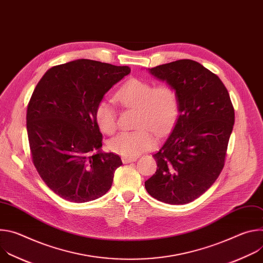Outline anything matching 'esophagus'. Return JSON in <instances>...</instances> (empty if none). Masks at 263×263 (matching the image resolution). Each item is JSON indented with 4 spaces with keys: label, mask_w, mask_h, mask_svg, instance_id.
Returning a JSON list of instances; mask_svg holds the SVG:
<instances>
[{
    "label": "esophagus",
    "mask_w": 263,
    "mask_h": 263,
    "mask_svg": "<svg viewBox=\"0 0 263 263\" xmlns=\"http://www.w3.org/2000/svg\"><path fill=\"white\" fill-rule=\"evenodd\" d=\"M122 160H123L124 163H129V162L136 161V158L135 157H124Z\"/></svg>",
    "instance_id": "34e87169"
}]
</instances>
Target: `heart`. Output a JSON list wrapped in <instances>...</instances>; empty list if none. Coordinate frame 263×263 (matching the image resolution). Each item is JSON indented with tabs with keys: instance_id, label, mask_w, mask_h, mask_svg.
Returning a JSON list of instances; mask_svg holds the SVG:
<instances>
[{
	"instance_id": "b5f03b06",
	"label": "heart",
	"mask_w": 263,
	"mask_h": 263,
	"mask_svg": "<svg viewBox=\"0 0 263 263\" xmlns=\"http://www.w3.org/2000/svg\"><path fill=\"white\" fill-rule=\"evenodd\" d=\"M115 101L124 108L137 109V130L123 132L108 141L112 153L124 157H136L155 147L156 134H163L175 122L179 111L176 88L168 83H154L130 79L116 92ZM95 120L103 133H115L118 127L117 112L108 102L101 101L95 110Z\"/></svg>"
}]
</instances>
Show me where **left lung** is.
Returning <instances> with one entry per match:
<instances>
[{
  "instance_id": "left-lung-1",
  "label": "left lung",
  "mask_w": 263,
  "mask_h": 263,
  "mask_svg": "<svg viewBox=\"0 0 263 263\" xmlns=\"http://www.w3.org/2000/svg\"><path fill=\"white\" fill-rule=\"evenodd\" d=\"M148 70L176 88L179 117L153 155L157 170L144 182L145 190L166 204L191 203L210 189L223 168L234 108L220 79L197 61L181 59Z\"/></svg>"
}]
</instances>
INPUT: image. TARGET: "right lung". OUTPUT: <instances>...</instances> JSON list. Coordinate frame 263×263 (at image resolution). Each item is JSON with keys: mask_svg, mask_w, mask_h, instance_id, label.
I'll return each instance as SVG.
<instances>
[{"mask_svg": "<svg viewBox=\"0 0 263 263\" xmlns=\"http://www.w3.org/2000/svg\"><path fill=\"white\" fill-rule=\"evenodd\" d=\"M130 70L79 59L51 67L36 85L26 117L32 161L60 198L85 203L110 190L123 162L119 155L100 151L103 136L95 110Z\"/></svg>", "mask_w": 263, "mask_h": 263, "instance_id": "add662e5", "label": "right lung"}]
</instances>
